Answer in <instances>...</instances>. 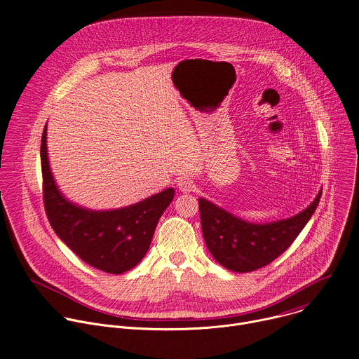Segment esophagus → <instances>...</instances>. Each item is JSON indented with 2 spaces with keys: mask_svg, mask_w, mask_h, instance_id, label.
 <instances>
[{
  "mask_svg": "<svg viewBox=\"0 0 359 359\" xmlns=\"http://www.w3.org/2000/svg\"><path fill=\"white\" fill-rule=\"evenodd\" d=\"M177 187L183 193H190V191L194 190V184H193V182L189 177H180L177 180Z\"/></svg>",
  "mask_w": 359,
  "mask_h": 359,
  "instance_id": "1",
  "label": "esophagus"
}]
</instances>
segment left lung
I'll return each mask as SVG.
<instances>
[{
	"label": "left lung",
	"mask_w": 359,
	"mask_h": 359,
	"mask_svg": "<svg viewBox=\"0 0 359 359\" xmlns=\"http://www.w3.org/2000/svg\"><path fill=\"white\" fill-rule=\"evenodd\" d=\"M323 190L310 206L284 220L251 223L219 208L208 198H198L203 237L219 264L236 273L262 269L276 260L297 238L313 217Z\"/></svg>",
	"instance_id": "8db88e82"
}]
</instances>
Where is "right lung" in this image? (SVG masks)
<instances>
[{"mask_svg":"<svg viewBox=\"0 0 359 359\" xmlns=\"http://www.w3.org/2000/svg\"><path fill=\"white\" fill-rule=\"evenodd\" d=\"M41 168L48 220L82 262L109 274H122L140 263L161 216L173 200V187L121 209L82 208L62 194L50 172L46 125L41 139Z\"/></svg>","mask_w":359,"mask_h":359,"instance_id":"obj_1","label":"right lung"}]
</instances>
